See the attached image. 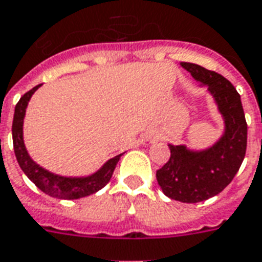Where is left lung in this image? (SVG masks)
Wrapping results in <instances>:
<instances>
[{
    "label": "left lung",
    "instance_id": "left-lung-1",
    "mask_svg": "<svg viewBox=\"0 0 262 262\" xmlns=\"http://www.w3.org/2000/svg\"><path fill=\"white\" fill-rule=\"evenodd\" d=\"M181 66L206 85L225 119L224 136L211 148L195 152L169 144L170 158L157 170L158 184L166 196L196 203L220 193L233 180L246 155L247 123L241 95L227 78L193 63Z\"/></svg>",
    "mask_w": 262,
    "mask_h": 262
}]
</instances>
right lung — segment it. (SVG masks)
I'll use <instances>...</instances> for the list:
<instances>
[{
	"mask_svg": "<svg viewBox=\"0 0 262 262\" xmlns=\"http://www.w3.org/2000/svg\"><path fill=\"white\" fill-rule=\"evenodd\" d=\"M39 86L41 85H37L31 91L25 93L20 97L15 107V115H13V122H12V139H13V151H15L19 166L34 184L49 196L57 198V199H79V198L97 192L110 181L114 169L117 166L122 154L111 158L99 171L83 179L61 177V176L49 173L41 166H38L29 157L25 143H23V118H25L26 107L29 104L30 97Z\"/></svg>",
	"mask_w": 262,
	"mask_h": 262,
	"instance_id": "obj_1",
	"label": "right lung"
}]
</instances>
